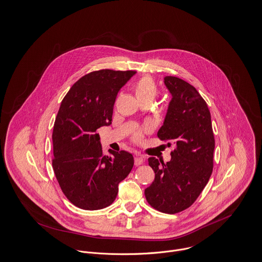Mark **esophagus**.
I'll return each mask as SVG.
<instances>
[{
  "mask_svg": "<svg viewBox=\"0 0 262 262\" xmlns=\"http://www.w3.org/2000/svg\"><path fill=\"white\" fill-rule=\"evenodd\" d=\"M144 162H145V159L143 157H141V156H136L135 157V165L136 166H140V165L144 164Z\"/></svg>",
  "mask_w": 262,
  "mask_h": 262,
  "instance_id": "obj_1",
  "label": "esophagus"
}]
</instances>
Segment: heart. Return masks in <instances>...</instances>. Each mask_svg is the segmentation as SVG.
I'll list each match as a JSON object with an SVG mask.
<instances>
[{
	"label": "heart",
	"mask_w": 262,
	"mask_h": 262,
	"mask_svg": "<svg viewBox=\"0 0 262 262\" xmlns=\"http://www.w3.org/2000/svg\"><path fill=\"white\" fill-rule=\"evenodd\" d=\"M135 93H136V96H137L139 102L140 101L151 102L158 93V88H157L156 82L154 81V79L150 76H144L136 84ZM142 136H143L142 132H137L134 135V140L136 142H140L142 139Z\"/></svg>",
	"instance_id": "1"
}]
</instances>
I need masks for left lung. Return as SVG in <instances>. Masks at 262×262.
<instances>
[{"instance_id": "obj_1", "label": "left lung", "mask_w": 262, "mask_h": 262, "mask_svg": "<svg viewBox=\"0 0 262 262\" xmlns=\"http://www.w3.org/2000/svg\"><path fill=\"white\" fill-rule=\"evenodd\" d=\"M164 80L172 99L158 137L173 142L174 149L171 161L162 165L158 159H148L155 180L145 195L156 210L174 214L194 203L207 185L213 171L215 140L209 108L197 89L174 76Z\"/></svg>"}]
</instances>
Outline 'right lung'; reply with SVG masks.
<instances>
[{
  "label": "right lung",
  "instance_id": "obj_1",
  "mask_svg": "<svg viewBox=\"0 0 262 262\" xmlns=\"http://www.w3.org/2000/svg\"><path fill=\"white\" fill-rule=\"evenodd\" d=\"M137 72L102 69L77 80L63 98L54 122L53 170L66 198L99 210L116 200L118 184L134 167L132 154L103 156L96 130L112 124L117 93Z\"/></svg>",
  "mask_w": 262,
  "mask_h": 262
}]
</instances>
